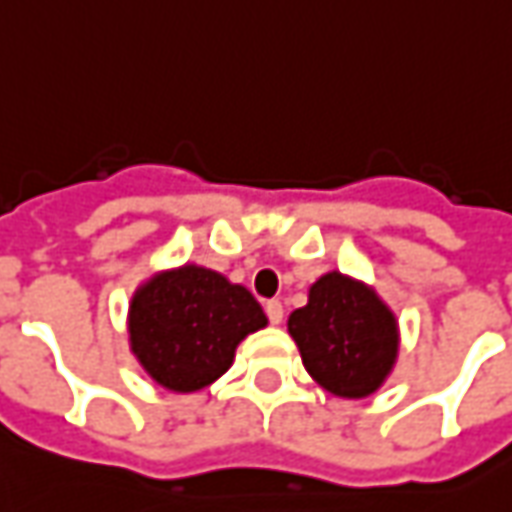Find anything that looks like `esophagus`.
I'll return each mask as SVG.
<instances>
[{
	"instance_id": "1",
	"label": "esophagus",
	"mask_w": 512,
	"mask_h": 512,
	"mask_svg": "<svg viewBox=\"0 0 512 512\" xmlns=\"http://www.w3.org/2000/svg\"><path fill=\"white\" fill-rule=\"evenodd\" d=\"M264 312H267V320H270L273 326H278V323L284 320V306H281L278 301L264 303Z\"/></svg>"
}]
</instances>
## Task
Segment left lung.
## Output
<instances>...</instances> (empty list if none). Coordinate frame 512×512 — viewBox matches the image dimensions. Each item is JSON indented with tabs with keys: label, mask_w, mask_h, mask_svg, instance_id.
<instances>
[{
	"label": "left lung",
	"mask_w": 512,
	"mask_h": 512,
	"mask_svg": "<svg viewBox=\"0 0 512 512\" xmlns=\"http://www.w3.org/2000/svg\"><path fill=\"white\" fill-rule=\"evenodd\" d=\"M290 334L309 376L340 398L370 396L398 354L393 312L376 292L340 273L312 284L309 303L290 315Z\"/></svg>",
	"instance_id": "left-lung-1"
}]
</instances>
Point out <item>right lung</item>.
<instances>
[{
	"label": "right lung",
	"mask_w": 512,
	"mask_h": 512,
	"mask_svg": "<svg viewBox=\"0 0 512 512\" xmlns=\"http://www.w3.org/2000/svg\"><path fill=\"white\" fill-rule=\"evenodd\" d=\"M262 326L267 317L245 287L195 264L150 278L130 303L133 354L175 393L220 379L236 345Z\"/></svg>",
	"instance_id": "1"
}]
</instances>
